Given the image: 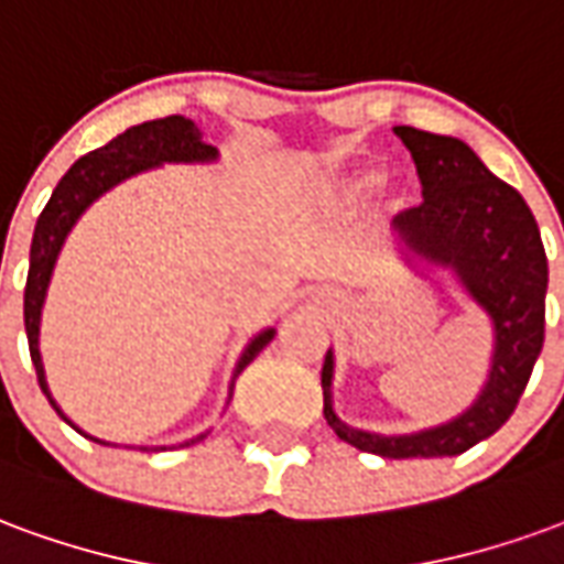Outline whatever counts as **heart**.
Wrapping results in <instances>:
<instances>
[{"label":"heart","mask_w":564,"mask_h":564,"mask_svg":"<svg viewBox=\"0 0 564 564\" xmlns=\"http://www.w3.org/2000/svg\"><path fill=\"white\" fill-rule=\"evenodd\" d=\"M375 177H378V172L366 165V169L354 172V177H347V181H344V189H347L350 196H359V193H366L368 186L375 184Z\"/></svg>","instance_id":"b5f03b06"}]
</instances>
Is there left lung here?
Instances as JSON below:
<instances>
[{"label": "left lung", "instance_id": "obj_1", "mask_svg": "<svg viewBox=\"0 0 564 564\" xmlns=\"http://www.w3.org/2000/svg\"><path fill=\"white\" fill-rule=\"evenodd\" d=\"M414 156L423 205L402 210L395 229L408 253L449 269L492 319V368L477 402L435 429L375 435L347 425L332 408V350L323 362V416L335 435L383 459L459 456L508 423L544 347L546 253L525 198L486 169L465 141L395 127Z\"/></svg>", "mask_w": 564, "mask_h": 564}]
</instances>
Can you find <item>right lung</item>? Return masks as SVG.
<instances>
[{
    "mask_svg": "<svg viewBox=\"0 0 564 564\" xmlns=\"http://www.w3.org/2000/svg\"><path fill=\"white\" fill-rule=\"evenodd\" d=\"M217 160V148H210L202 141V132L193 120H186L181 115L162 117V120H148V123H139V127H129L123 135L111 139L105 148L90 150L87 156H80L66 174L63 181L56 184L54 196L44 205L42 217L35 223V235H32L30 247V274H26V290H23V326H26V341H30V356L32 366H35V375H39V387L47 395V402L54 404V411L66 423H72L59 404L51 399V390H47V380H44V366L42 354H39V323H42V305L44 295H47V283H51V274H54L56 257L63 250V241L66 235L72 232V226L78 223V217L84 210L90 208L96 198L108 193L111 186H117L120 181H127L132 174L148 172V169H156L162 162H214ZM274 338V329L259 332L253 341L247 344L245 354L238 359L232 375V387H229V399H232L235 378L245 371L253 359L259 356V350ZM75 425V423H72ZM78 429V425H75ZM80 432V429H78ZM84 435V432H80ZM205 435L193 437V441H202ZM90 441H99V437H90ZM186 441V444H193ZM105 444V441H99Z\"/></svg>",
    "mask_w": 564,
    "mask_h": 564,
    "instance_id": "1",
    "label": "right lung"
}]
</instances>
